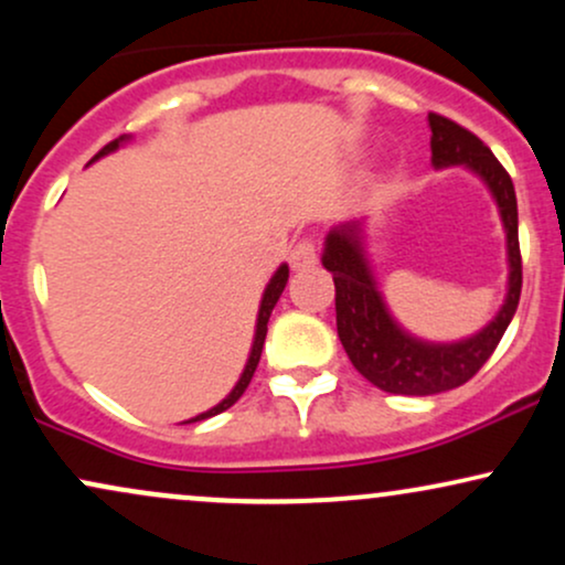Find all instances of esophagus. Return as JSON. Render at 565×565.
<instances>
[{
    "label": "esophagus",
    "mask_w": 565,
    "mask_h": 565,
    "mask_svg": "<svg viewBox=\"0 0 565 565\" xmlns=\"http://www.w3.org/2000/svg\"><path fill=\"white\" fill-rule=\"evenodd\" d=\"M316 263H319V249H316V244L310 242V238H302V242H297L295 246H291V252H289L291 270L313 268Z\"/></svg>",
    "instance_id": "obj_1"
}]
</instances>
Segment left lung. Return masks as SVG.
Masks as SVG:
<instances>
[{"mask_svg": "<svg viewBox=\"0 0 565 565\" xmlns=\"http://www.w3.org/2000/svg\"><path fill=\"white\" fill-rule=\"evenodd\" d=\"M430 151L436 167L465 164L489 185L508 233V300L497 319L481 332L451 345H436L406 334L387 313L374 284L361 242V223L334 228L323 246V268L334 278L337 334L348 359L380 391L395 395H433L465 385L491 359L504 329L515 316L523 287L521 244H518V201L508 170L470 129L440 114H427Z\"/></svg>", "mask_w": 565, "mask_h": 565, "instance_id": "1", "label": "left lung"}]
</instances>
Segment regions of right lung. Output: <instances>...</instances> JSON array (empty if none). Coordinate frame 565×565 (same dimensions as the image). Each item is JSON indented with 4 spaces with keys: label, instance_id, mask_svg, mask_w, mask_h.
I'll list each match as a JSON object with an SVG mask.
<instances>
[{
    "label": "right lung",
    "instance_id": "add662e5",
    "mask_svg": "<svg viewBox=\"0 0 565 565\" xmlns=\"http://www.w3.org/2000/svg\"><path fill=\"white\" fill-rule=\"evenodd\" d=\"M127 138H119V140H111L108 142V146H103L100 151L95 153V159H100V157H106V153H111V151H116V148L121 146V142H125ZM93 159V161H95ZM287 278H289V268L287 265H281V268L276 270L274 274V278H270V284L268 287H265V291H263V302H260V313H257V329H255V342H252V353H249V361H246V366H244V372H242V377H238V382H236V387H233V391L225 395L223 401H220L217 406H212L210 412H204V414H199V417H193V419H188V423H199V419H206V417H215V414H220V412H225V408H231L233 404H236L238 398H242V393L246 391V385H249L252 382V374H255V369H257V364H260V355H263V345H265V334H268V319H270V313H274V308H276V302H278V297H281V291H284V287H287Z\"/></svg>",
    "mask_w": 565,
    "mask_h": 565
}]
</instances>
